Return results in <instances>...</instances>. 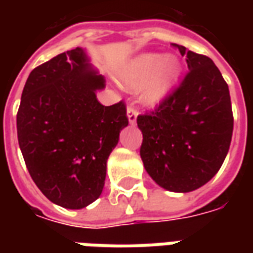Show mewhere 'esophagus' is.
I'll return each mask as SVG.
<instances>
[{"label":"esophagus","instance_id":"esophagus-1","mask_svg":"<svg viewBox=\"0 0 253 253\" xmlns=\"http://www.w3.org/2000/svg\"><path fill=\"white\" fill-rule=\"evenodd\" d=\"M137 116H138V111L135 110V107L132 104H130L127 107V118H128V122L130 125H134L137 122Z\"/></svg>","mask_w":253,"mask_h":253}]
</instances>
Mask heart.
Masks as SVG:
<instances>
[{
  "label": "heart",
  "mask_w": 253,
  "mask_h": 253,
  "mask_svg": "<svg viewBox=\"0 0 253 253\" xmlns=\"http://www.w3.org/2000/svg\"><path fill=\"white\" fill-rule=\"evenodd\" d=\"M180 76L175 57L148 52L134 58L121 73V83L130 89L141 88V97L150 105L159 104L168 96Z\"/></svg>",
  "instance_id": "heart-1"
}]
</instances>
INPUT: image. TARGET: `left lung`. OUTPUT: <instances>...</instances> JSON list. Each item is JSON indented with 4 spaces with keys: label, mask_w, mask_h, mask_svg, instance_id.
<instances>
[{
    "label": "left lung",
    "mask_w": 253,
    "mask_h": 253,
    "mask_svg": "<svg viewBox=\"0 0 253 253\" xmlns=\"http://www.w3.org/2000/svg\"><path fill=\"white\" fill-rule=\"evenodd\" d=\"M190 72L150 114L139 115L141 159L150 177L173 192L199 188L228 154L233 112L228 84L211 59L173 43Z\"/></svg>",
    "instance_id": "8db88e82"
}]
</instances>
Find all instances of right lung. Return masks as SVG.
Masks as SVG:
<instances>
[{
  "label": "right lung",
  "mask_w": 253,
  "mask_h": 253,
  "mask_svg": "<svg viewBox=\"0 0 253 253\" xmlns=\"http://www.w3.org/2000/svg\"><path fill=\"white\" fill-rule=\"evenodd\" d=\"M83 48L35 67L23 89L17 138L25 165L43 195L65 209H83L104 187L107 160L128 125L126 105L100 104L103 76Z\"/></svg>",
  "instance_id": "right-lung-1"
}]
</instances>
